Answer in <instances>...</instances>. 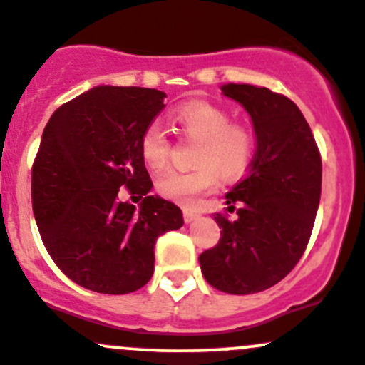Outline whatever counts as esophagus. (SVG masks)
<instances>
[{
	"instance_id": "obj_1",
	"label": "esophagus",
	"mask_w": 365,
	"mask_h": 365,
	"mask_svg": "<svg viewBox=\"0 0 365 365\" xmlns=\"http://www.w3.org/2000/svg\"><path fill=\"white\" fill-rule=\"evenodd\" d=\"M197 217H200V215H197L196 212H192V210H183V220H185L187 224L192 222V220H196Z\"/></svg>"
}]
</instances>
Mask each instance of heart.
<instances>
[{"label":"heart","instance_id":"heart-1","mask_svg":"<svg viewBox=\"0 0 365 365\" xmlns=\"http://www.w3.org/2000/svg\"><path fill=\"white\" fill-rule=\"evenodd\" d=\"M173 120L189 139L197 141L192 171H173L157 182V192L180 206H192L212 192L219 176L233 182L245 175L256 152V134L249 125L231 121L224 108L210 102H187L173 111ZM141 159L153 173L168 168L171 141L159 123H150L139 138Z\"/></svg>","mask_w":365,"mask_h":365}]
</instances>
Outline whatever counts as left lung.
<instances>
[{"label":"left lung","mask_w":365,"mask_h":365,"mask_svg":"<svg viewBox=\"0 0 365 365\" xmlns=\"http://www.w3.org/2000/svg\"><path fill=\"white\" fill-rule=\"evenodd\" d=\"M222 93L252 120L256 153L247 176L215 213L220 240L200 256L206 282L231 295H251L286 277L304 254L322 196V157L293 101L268 88L224 84Z\"/></svg>","instance_id":"8db88e82"}]
</instances>
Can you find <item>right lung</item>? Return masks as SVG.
Returning <instances> with one entry per match:
<instances>
[{"label":"right lung","instance_id":"1","mask_svg":"<svg viewBox=\"0 0 365 365\" xmlns=\"http://www.w3.org/2000/svg\"><path fill=\"white\" fill-rule=\"evenodd\" d=\"M164 91L97 86L51 116L31 169V201L47 252L76 284L108 295L143 288L153 247L183 226L182 210L150 196L139 153L143 130L164 109ZM120 186L143 199L117 200Z\"/></svg>","mask_w":365,"mask_h":365}]
</instances>
